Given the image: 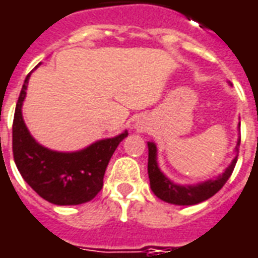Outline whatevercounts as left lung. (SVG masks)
<instances>
[{
	"instance_id": "8db88e82",
	"label": "left lung",
	"mask_w": 258,
	"mask_h": 258,
	"mask_svg": "<svg viewBox=\"0 0 258 258\" xmlns=\"http://www.w3.org/2000/svg\"><path fill=\"white\" fill-rule=\"evenodd\" d=\"M239 147H240V137L236 144V152H239ZM236 162H237V156L232 160V163L226 167V170L219 177H217V180H208L197 185L174 184L160 172L158 162H156V145L154 142H148V176H149L151 188L156 197L160 198L162 201H166L169 204L194 205L211 198L228 181L235 169Z\"/></svg>"
}]
</instances>
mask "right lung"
Returning <instances> with one entry per match:
<instances>
[{
	"label": "right lung",
	"mask_w": 258,
	"mask_h": 258,
	"mask_svg": "<svg viewBox=\"0 0 258 258\" xmlns=\"http://www.w3.org/2000/svg\"><path fill=\"white\" fill-rule=\"evenodd\" d=\"M29 74L18 99L12 124L14 160L25 181L41 198L55 205H78L91 201L103 187V176L111 155L128 135L92 144L78 152H55L41 147L25 125L22 117Z\"/></svg>",
	"instance_id": "obj_1"
}]
</instances>
